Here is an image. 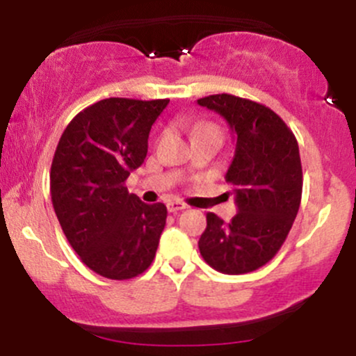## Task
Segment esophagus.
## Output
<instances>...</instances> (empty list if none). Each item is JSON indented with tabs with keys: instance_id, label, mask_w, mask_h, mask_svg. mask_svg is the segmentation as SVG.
Instances as JSON below:
<instances>
[{
	"instance_id": "esophagus-1",
	"label": "esophagus",
	"mask_w": 356,
	"mask_h": 356,
	"mask_svg": "<svg viewBox=\"0 0 356 356\" xmlns=\"http://www.w3.org/2000/svg\"><path fill=\"white\" fill-rule=\"evenodd\" d=\"M184 209H187V206L181 201H169V202H167V211L174 212V214H175V212L184 211Z\"/></svg>"
}]
</instances>
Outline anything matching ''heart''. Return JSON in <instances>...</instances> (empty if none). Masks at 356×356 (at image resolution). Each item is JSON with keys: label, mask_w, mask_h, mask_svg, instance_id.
Segmentation results:
<instances>
[{"label": "heart", "mask_w": 356, "mask_h": 356, "mask_svg": "<svg viewBox=\"0 0 356 356\" xmlns=\"http://www.w3.org/2000/svg\"><path fill=\"white\" fill-rule=\"evenodd\" d=\"M211 127V125H209ZM204 129H207V127H204ZM212 129H216V127H212Z\"/></svg>", "instance_id": "obj_1"}]
</instances>
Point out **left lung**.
<instances>
[{
  "label": "left lung",
  "mask_w": 356,
  "mask_h": 356,
  "mask_svg": "<svg viewBox=\"0 0 356 356\" xmlns=\"http://www.w3.org/2000/svg\"><path fill=\"white\" fill-rule=\"evenodd\" d=\"M197 104L219 113L236 137L226 182L238 206L229 222L207 212L199 251L216 271L244 275L275 257L295 222L303 191L300 149L281 117L257 102L219 93Z\"/></svg>",
  "instance_id": "obj_1"
}]
</instances>
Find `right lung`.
<instances>
[{"label":"right lung","mask_w":356,"mask_h":356,"mask_svg":"<svg viewBox=\"0 0 356 356\" xmlns=\"http://www.w3.org/2000/svg\"><path fill=\"white\" fill-rule=\"evenodd\" d=\"M169 100L105 99L67 125L51 162L53 209L68 243L97 275L130 280L152 264L167 207L129 194L149 134Z\"/></svg>","instance_id":"obj_1"}]
</instances>
